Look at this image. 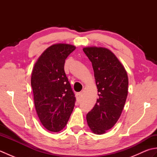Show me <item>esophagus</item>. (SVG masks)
<instances>
[{"instance_id":"34e87169","label":"esophagus","mask_w":157,"mask_h":157,"mask_svg":"<svg viewBox=\"0 0 157 157\" xmlns=\"http://www.w3.org/2000/svg\"><path fill=\"white\" fill-rule=\"evenodd\" d=\"M82 97V92L77 93L76 98H77V101H78V102H79V101H81Z\"/></svg>"}]
</instances>
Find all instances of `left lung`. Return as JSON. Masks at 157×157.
<instances>
[{
    "mask_svg": "<svg viewBox=\"0 0 157 157\" xmlns=\"http://www.w3.org/2000/svg\"><path fill=\"white\" fill-rule=\"evenodd\" d=\"M83 51L92 64L99 96L86 119L92 132L102 134L112 128L121 116L128 96V74L109 49L86 47Z\"/></svg>",
    "mask_w": 157,
    "mask_h": 157,
    "instance_id": "obj_1",
    "label": "left lung"
}]
</instances>
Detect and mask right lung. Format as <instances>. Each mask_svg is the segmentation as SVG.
<instances>
[{
    "label": "right lung",
    "instance_id": "obj_1",
    "mask_svg": "<svg viewBox=\"0 0 157 157\" xmlns=\"http://www.w3.org/2000/svg\"><path fill=\"white\" fill-rule=\"evenodd\" d=\"M75 46L56 44L40 56L32 71L31 85L40 121L46 129L58 132L65 128L74 108L75 97L67 78L65 59Z\"/></svg>",
    "mask_w": 157,
    "mask_h": 157
}]
</instances>
